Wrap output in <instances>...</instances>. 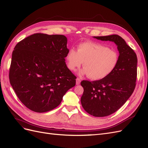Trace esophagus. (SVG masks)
Here are the masks:
<instances>
[{
    "instance_id": "esophagus-1",
    "label": "esophagus",
    "mask_w": 148,
    "mask_h": 148,
    "mask_svg": "<svg viewBox=\"0 0 148 148\" xmlns=\"http://www.w3.org/2000/svg\"><path fill=\"white\" fill-rule=\"evenodd\" d=\"M80 82H81V80H80V79L79 78H77V79H76V84L78 85L80 84Z\"/></svg>"
}]
</instances>
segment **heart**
Instances as JSON below:
<instances>
[{"mask_svg":"<svg viewBox=\"0 0 148 148\" xmlns=\"http://www.w3.org/2000/svg\"><path fill=\"white\" fill-rule=\"evenodd\" d=\"M68 68L75 71L83 63L84 69L80 74L88 75L92 80L105 78L116 69L119 55L114 49L102 44L87 41L80 43L77 51L71 48L66 56Z\"/></svg>","mask_w":148,"mask_h":148,"instance_id":"1","label":"heart"}]
</instances>
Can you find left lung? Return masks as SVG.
Returning <instances> with one entry per match:
<instances>
[{
  "instance_id": "8db88e82",
  "label": "left lung",
  "mask_w": 148,
  "mask_h": 148,
  "mask_svg": "<svg viewBox=\"0 0 148 148\" xmlns=\"http://www.w3.org/2000/svg\"><path fill=\"white\" fill-rule=\"evenodd\" d=\"M94 38L114 42L119 52L117 66L111 74L102 79L81 82L83 109L89 114L101 117L119 110L132 95L136 86L138 59L136 53L119 35Z\"/></svg>"
}]
</instances>
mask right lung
<instances>
[{"mask_svg":"<svg viewBox=\"0 0 148 148\" xmlns=\"http://www.w3.org/2000/svg\"><path fill=\"white\" fill-rule=\"evenodd\" d=\"M64 35L35 33L21 40L12 52L10 83L18 99L36 112L59 106L77 77L67 68Z\"/></svg>","mask_w":148,"mask_h":148,"instance_id":"add662e5","label":"right lung"}]
</instances>
